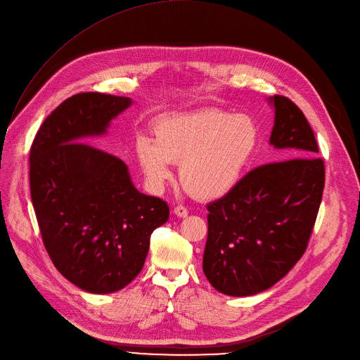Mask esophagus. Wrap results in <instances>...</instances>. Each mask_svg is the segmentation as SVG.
<instances>
[{"label":"esophagus","mask_w":360,"mask_h":360,"mask_svg":"<svg viewBox=\"0 0 360 360\" xmlns=\"http://www.w3.org/2000/svg\"><path fill=\"white\" fill-rule=\"evenodd\" d=\"M174 214L175 215H178V217H186L188 215V210L184 207V205H176L175 208H174Z\"/></svg>","instance_id":"34e87169"}]
</instances>
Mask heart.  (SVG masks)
<instances>
[{"label":"heart","instance_id":"obj_1","mask_svg":"<svg viewBox=\"0 0 360 360\" xmlns=\"http://www.w3.org/2000/svg\"><path fill=\"white\" fill-rule=\"evenodd\" d=\"M153 140L140 136L134 153L148 182L159 189L179 163V181L200 201L223 198L236 188L253 159L260 130L248 114L202 108L158 118Z\"/></svg>","mask_w":360,"mask_h":360}]
</instances>
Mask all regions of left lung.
Listing matches in <instances>:
<instances>
[{
    "label": "left lung",
    "instance_id": "8db88e82",
    "mask_svg": "<svg viewBox=\"0 0 360 360\" xmlns=\"http://www.w3.org/2000/svg\"><path fill=\"white\" fill-rule=\"evenodd\" d=\"M269 143L283 160L250 171L207 205L202 271L215 290L249 297L271 288L304 255L324 189V162L302 111L286 97L269 98Z\"/></svg>",
    "mask_w": 360,
    "mask_h": 360
}]
</instances>
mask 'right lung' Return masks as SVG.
<instances>
[{
	"label": "right lung",
	"instance_id": "1",
	"mask_svg": "<svg viewBox=\"0 0 360 360\" xmlns=\"http://www.w3.org/2000/svg\"><path fill=\"white\" fill-rule=\"evenodd\" d=\"M131 98L81 92L40 126L30 149V194L56 269L91 294L123 290L141 271L150 234L169 207L139 193L127 165L79 141L103 136Z\"/></svg>",
	"mask_w": 360,
	"mask_h": 360
}]
</instances>
